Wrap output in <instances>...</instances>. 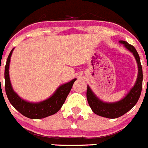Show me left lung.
Here are the masks:
<instances>
[{
    "label": "left lung",
    "instance_id": "left-lung-1",
    "mask_svg": "<svg viewBox=\"0 0 148 148\" xmlns=\"http://www.w3.org/2000/svg\"><path fill=\"white\" fill-rule=\"evenodd\" d=\"M120 43L124 44L126 49H127L131 53H133L135 60L137 61L138 66V78L136 80L134 86L127 94V95L123 98L121 100L116 102H104L94 94L90 87H87L86 97L88 100V105L92 110L95 114L99 116L105 117L108 119H117L119 117L122 116L123 114L127 113L128 111L132 109L138 102L140 98L141 89H142L143 82V72L142 66L140 64V60L138 52L132 45L127 43L126 41L120 40Z\"/></svg>",
    "mask_w": 148,
    "mask_h": 148
}]
</instances>
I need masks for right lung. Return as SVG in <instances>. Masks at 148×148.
<instances>
[{
	"label": "right lung",
	"instance_id": "right-lung-1",
	"mask_svg": "<svg viewBox=\"0 0 148 148\" xmlns=\"http://www.w3.org/2000/svg\"><path fill=\"white\" fill-rule=\"evenodd\" d=\"M13 50L14 49L10 51V54L8 56V60L6 62L5 70H4L5 92L10 104L21 114L31 119H43V118L56 114L64 104L69 93L73 87V83L76 80V79H74L72 81L60 86L56 90L53 95L47 100L37 102V103H32V102L25 101L21 99V97L14 92L10 83V76H9V66H10V57L12 55Z\"/></svg>",
	"mask_w": 148,
	"mask_h": 148
}]
</instances>
